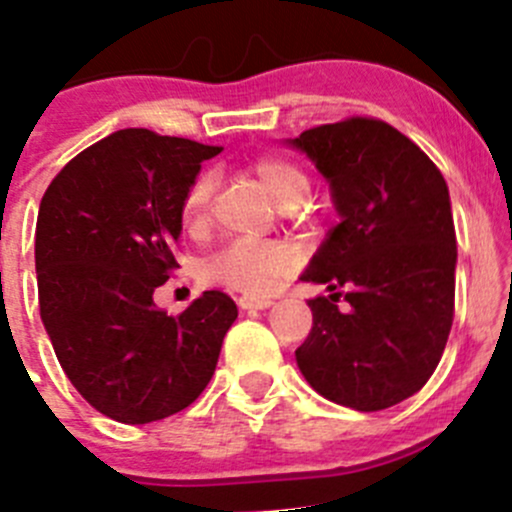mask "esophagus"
Wrapping results in <instances>:
<instances>
[{
    "mask_svg": "<svg viewBox=\"0 0 512 512\" xmlns=\"http://www.w3.org/2000/svg\"><path fill=\"white\" fill-rule=\"evenodd\" d=\"M237 305L240 310H267L272 305L270 297H255V295H242L237 297Z\"/></svg>",
    "mask_w": 512,
    "mask_h": 512,
    "instance_id": "esophagus-1",
    "label": "esophagus"
}]
</instances>
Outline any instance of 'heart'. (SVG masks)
<instances>
[{
    "instance_id": "obj_1",
    "label": "heart",
    "mask_w": 512,
    "mask_h": 512,
    "mask_svg": "<svg viewBox=\"0 0 512 512\" xmlns=\"http://www.w3.org/2000/svg\"><path fill=\"white\" fill-rule=\"evenodd\" d=\"M255 175L270 192L277 205L287 207L292 202H302L310 192L307 175L290 160L282 157H260L252 165ZM215 177L202 172L185 192L182 200V220L187 227H197L207 215ZM297 267V252L285 242H260V240H235L212 257L202 262V280L207 285L227 287V290L245 292V295H267L277 287V282L290 275Z\"/></svg>"
}]
</instances>
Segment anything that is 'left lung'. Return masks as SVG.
<instances>
[{"instance_id": "obj_1", "label": "left lung", "mask_w": 512, "mask_h": 512, "mask_svg": "<svg viewBox=\"0 0 512 512\" xmlns=\"http://www.w3.org/2000/svg\"><path fill=\"white\" fill-rule=\"evenodd\" d=\"M302 152L330 185L337 225L300 280L312 330L297 367L322 398L375 413L423 388L443 357L455 307L450 192L428 155L380 119L352 117L302 132ZM345 286L351 310H336Z\"/></svg>"}]
</instances>
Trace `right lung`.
Masks as SVG:
<instances>
[{
  "mask_svg": "<svg viewBox=\"0 0 512 512\" xmlns=\"http://www.w3.org/2000/svg\"><path fill=\"white\" fill-rule=\"evenodd\" d=\"M220 147L119 130L47 187L34 235L39 315L57 360L107 418L145 425L200 398L237 305L207 290L180 317L155 290L177 267L182 200Z\"/></svg>",
  "mask_w": 512,
  "mask_h": 512,
  "instance_id": "obj_1",
  "label": "right lung"
}]
</instances>
